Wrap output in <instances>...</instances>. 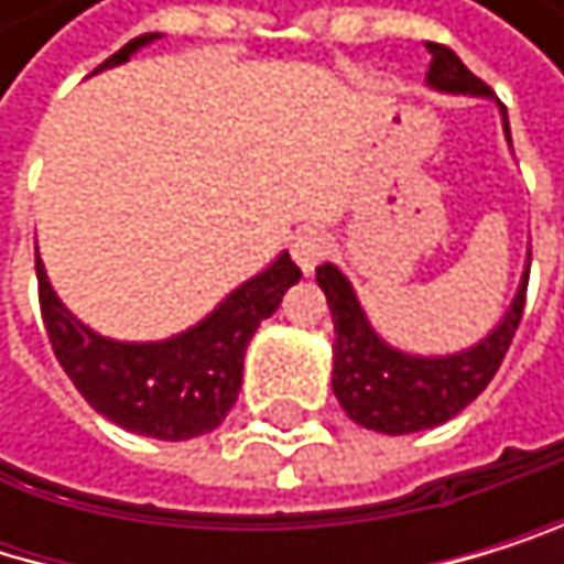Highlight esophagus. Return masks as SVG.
Returning <instances> with one entry per match:
<instances>
[{"mask_svg":"<svg viewBox=\"0 0 564 564\" xmlns=\"http://www.w3.org/2000/svg\"><path fill=\"white\" fill-rule=\"evenodd\" d=\"M291 253H294V260H297V267H301L304 273H314V267L332 253L328 232H321V229H304V232L297 236V240H294Z\"/></svg>","mask_w":564,"mask_h":564,"instance_id":"esophagus-1","label":"esophagus"}]
</instances>
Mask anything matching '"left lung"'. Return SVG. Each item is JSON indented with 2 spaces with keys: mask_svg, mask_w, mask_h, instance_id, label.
I'll return each instance as SVG.
<instances>
[{
  "mask_svg": "<svg viewBox=\"0 0 564 564\" xmlns=\"http://www.w3.org/2000/svg\"><path fill=\"white\" fill-rule=\"evenodd\" d=\"M433 53L426 84L443 94H474V97H490V87L474 77L464 59L443 43H426ZM505 118V134L511 141V124H508V107L501 104ZM531 267V257H528ZM317 284L328 297L332 321H335V372H332V389L348 413L365 430L402 436V433H420L433 430L446 420H453L467 409L497 376L501 368L511 338L524 314V294H528V270L521 276V288L501 317V324L480 338L474 348L457 351V355H440V358H423V355H405L392 345H386L376 328L368 324L348 276L324 263L317 267Z\"/></svg>",
  "mask_w": 564,
  "mask_h": 564,
  "instance_id": "left-lung-1",
  "label": "left lung"
}]
</instances>
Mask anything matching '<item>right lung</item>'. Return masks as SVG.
Segmentation results:
<instances>
[{
	"instance_id": "1",
	"label": "right lung",
	"mask_w": 564,
	"mask_h": 564,
	"mask_svg": "<svg viewBox=\"0 0 564 564\" xmlns=\"http://www.w3.org/2000/svg\"><path fill=\"white\" fill-rule=\"evenodd\" d=\"M151 40H159V33L134 36L97 70L118 67ZM36 280L53 355L77 392L121 430L175 443L213 433L226 420L243 386L247 345L260 321L270 317L288 288L301 280V270L291 253H280L263 273L236 288L209 317L165 341L100 338L59 304L40 257Z\"/></svg>"
}]
</instances>
